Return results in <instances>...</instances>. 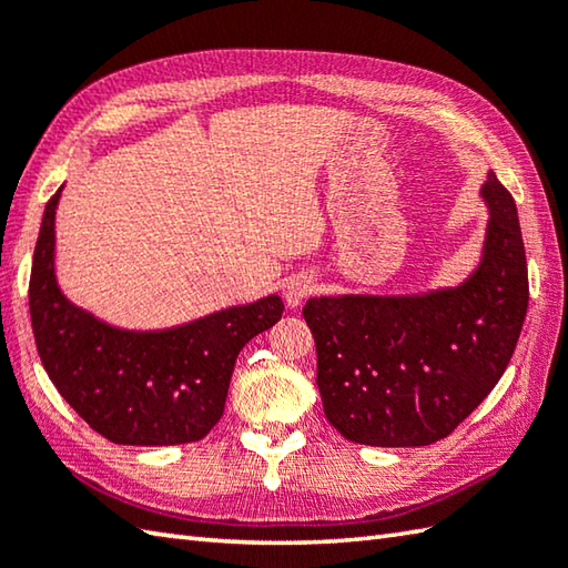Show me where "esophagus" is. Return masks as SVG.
<instances>
[{
	"instance_id": "obj_1",
	"label": "esophagus",
	"mask_w": 568,
	"mask_h": 568,
	"mask_svg": "<svg viewBox=\"0 0 568 568\" xmlns=\"http://www.w3.org/2000/svg\"><path fill=\"white\" fill-rule=\"evenodd\" d=\"M312 293H315V281H312V277H310V275H305V273L287 277L285 285H283L285 303L291 305V307H297V305L303 303L305 297H310Z\"/></svg>"
}]
</instances>
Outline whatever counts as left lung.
Segmentation results:
<instances>
[{"label":"left lung","instance_id":"1","mask_svg":"<svg viewBox=\"0 0 568 568\" xmlns=\"http://www.w3.org/2000/svg\"><path fill=\"white\" fill-rule=\"evenodd\" d=\"M480 265L427 295L312 297L324 415L348 442L427 446L462 425L508 368L527 315V258L517 207L496 173Z\"/></svg>","mask_w":568,"mask_h":568}]
</instances>
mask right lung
I'll use <instances>...</instances> for the list:
<instances>
[{"instance_id": "add662e5", "label": "right lung", "mask_w": 568, "mask_h": 568, "mask_svg": "<svg viewBox=\"0 0 568 568\" xmlns=\"http://www.w3.org/2000/svg\"><path fill=\"white\" fill-rule=\"evenodd\" d=\"M58 200L60 190L45 204L29 281L31 327L48 378L114 444L173 446L207 437L224 413L239 352L281 320L283 300L268 295L161 332L112 327L60 293Z\"/></svg>"}]
</instances>
